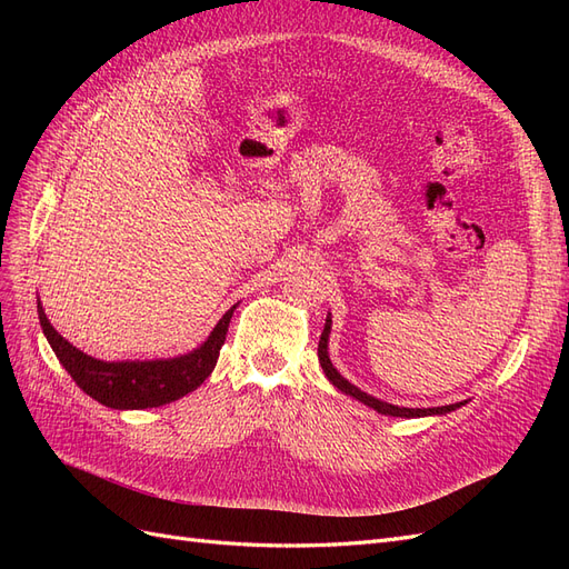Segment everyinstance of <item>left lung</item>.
Segmentation results:
<instances>
[{"label": "left lung", "instance_id": "left-lung-1", "mask_svg": "<svg viewBox=\"0 0 569 569\" xmlns=\"http://www.w3.org/2000/svg\"><path fill=\"white\" fill-rule=\"evenodd\" d=\"M330 325H332V320L327 318V322H325V330H322V335H320V343H318V358H320V366H322V370H325V375H327V380H330L339 391L353 396L356 401L370 406L372 410L382 412V416H393V418L443 416V412L456 410V408H460V406H462V403H451V406H439V408H399V406H391V403H385V401H380V399H375V396H370V393H366V391H360V389H358V387H353L349 380H343V377L337 372V368L332 366L330 356H327V337H330Z\"/></svg>", "mask_w": 569, "mask_h": 569}]
</instances>
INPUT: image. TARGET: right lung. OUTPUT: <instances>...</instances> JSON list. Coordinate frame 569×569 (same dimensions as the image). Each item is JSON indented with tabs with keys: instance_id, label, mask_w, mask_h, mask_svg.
Segmentation results:
<instances>
[{
	"instance_id": "1",
	"label": "right lung",
	"mask_w": 569,
	"mask_h": 569,
	"mask_svg": "<svg viewBox=\"0 0 569 569\" xmlns=\"http://www.w3.org/2000/svg\"><path fill=\"white\" fill-rule=\"evenodd\" d=\"M234 306L218 320L211 337L199 349L187 356L168 360H126V363H104L88 353L78 351L68 343L51 322L47 320L42 306L38 303L42 332L51 351L57 353L59 363L73 377V382L92 396L94 401L118 410L157 408L170 401L182 399L184 393L194 391L218 363L222 343H226L228 325Z\"/></svg>"
}]
</instances>
